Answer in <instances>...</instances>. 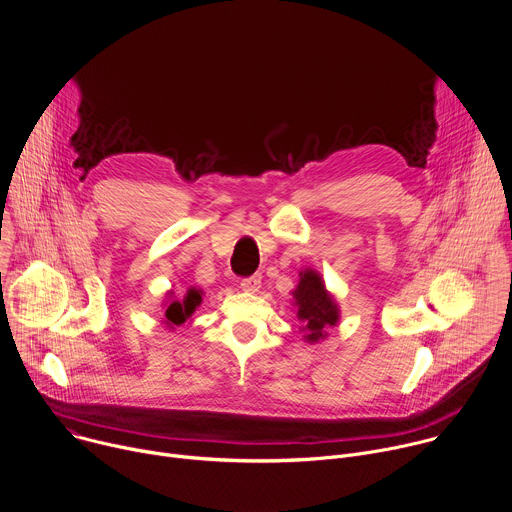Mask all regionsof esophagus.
Here are the masks:
<instances>
[{
  "mask_svg": "<svg viewBox=\"0 0 512 512\" xmlns=\"http://www.w3.org/2000/svg\"><path fill=\"white\" fill-rule=\"evenodd\" d=\"M260 284H262V276L254 274V276L242 278V282H240V288H242V290H246V292H258Z\"/></svg>",
  "mask_w": 512,
  "mask_h": 512,
  "instance_id": "34e87169",
  "label": "esophagus"
}]
</instances>
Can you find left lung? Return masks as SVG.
Segmentation results:
<instances>
[{
  "instance_id": "8db88e82",
  "label": "left lung",
  "mask_w": 512,
  "mask_h": 512,
  "mask_svg": "<svg viewBox=\"0 0 512 512\" xmlns=\"http://www.w3.org/2000/svg\"><path fill=\"white\" fill-rule=\"evenodd\" d=\"M292 296L298 309L296 317L302 323L304 339L309 343H319L327 337V331L339 323V306L325 288L321 274L311 268L302 270Z\"/></svg>"
}]
</instances>
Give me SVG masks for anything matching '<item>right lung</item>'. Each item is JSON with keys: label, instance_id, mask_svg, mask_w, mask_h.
Wrapping results in <instances>:
<instances>
[{"label": "right lung", "instance_id": "add662e5", "mask_svg": "<svg viewBox=\"0 0 512 512\" xmlns=\"http://www.w3.org/2000/svg\"><path fill=\"white\" fill-rule=\"evenodd\" d=\"M169 294H173V292H169ZM199 304H201V290L189 288L185 292V296L169 300V304L165 306V321L163 323L169 329L183 325L195 313V309H197Z\"/></svg>", "mask_w": 512, "mask_h": 512}]
</instances>
